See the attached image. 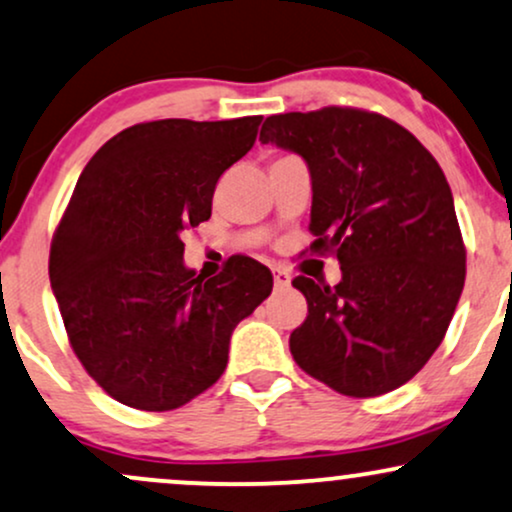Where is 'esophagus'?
Wrapping results in <instances>:
<instances>
[{
	"mask_svg": "<svg viewBox=\"0 0 512 512\" xmlns=\"http://www.w3.org/2000/svg\"><path fill=\"white\" fill-rule=\"evenodd\" d=\"M274 283H276V288L291 286V274H288L286 269H274Z\"/></svg>",
	"mask_w": 512,
	"mask_h": 512,
	"instance_id": "1",
	"label": "esophagus"
}]
</instances>
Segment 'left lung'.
I'll use <instances>...</instances> for the list:
<instances>
[{
	"instance_id": "1",
	"label": "left lung",
	"mask_w": 512,
	"mask_h": 512,
	"mask_svg": "<svg viewBox=\"0 0 512 512\" xmlns=\"http://www.w3.org/2000/svg\"><path fill=\"white\" fill-rule=\"evenodd\" d=\"M260 140L305 159L312 250L334 252L343 272L336 286L293 279L307 300L293 360L343 396L398 389L441 346L465 286L439 162L396 121L353 107L269 116Z\"/></svg>"
}]
</instances>
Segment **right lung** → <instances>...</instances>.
<instances>
[{
	"label": "right lung",
	"instance_id": "1",
	"mask_svg": "<svg viewBox=\"0 0 512 512\" xmlns=\"http://www.w3.org/2000/svg\"><path fill=\"white\" fill-rule=\"evenodd\" d=\"M262 116L162 119L107 140L80 174L49 250V281L80 365L114 400L176 410L224 374L231 334L272 293L236 255L205 279L183 231L212 217L219 176L248 155Z\"/></svg>",
	"mask_w": 512,
	"mask_h": 512
}]
</instances>
